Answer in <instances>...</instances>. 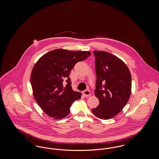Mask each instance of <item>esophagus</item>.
Returning <instances> with one entry per match:
<instances>
[{"label": "esophagus", "instance_id": "1", "mask_svg": "<svg viewBox=\"0 0 159 159\" xmlns=\"http://www.w3.org/2000/svg\"><path fill=\"white\" fill-rule=\"evenodd\" d=\"M83 93L84 97H89L91 95V92L89 90H85L83 91Z\"/></svg>", "mask_w": 159, "mask_h": 159}]
</instances>
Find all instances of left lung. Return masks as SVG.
I'll return each instance as SVG.
<instances>
[{"instance_id": "8db88e82", "label": "left lung", "mask_w": 159, "mask_h": 159, "mask_svg": "<svg viewBox=\"0 0 159 159\" xmlns=\"http://www.w3.org/2000/svg\"><path fill=\"white\" fill-rule=\"evenodd\" d=\"M93 53L97 74L94 92L99 104L92 111L99 119L108 120L119 113L128 102L131 75L125 63L113 54L99 51Z\"/></svg>"}]
</instances>
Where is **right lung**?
<instances>
[{
    "label": "right lung",
    "mask_w": 159,
    "mask_h": 159,
    "mask_svg": "<svg viewBox=\"0 0 159 159\" xmlns=\"http://www.w3.org/2000/svg\"><path fill=\"white\" fill-rule=\"evenodd\" d=\"M89 55V51L57 49L43 55L35 64L30 77L33 96L47 115L56 119L64 118L73 102L81 98L80 92L72 89L69 75L77 62Z\"/></svg>",
    "instance_id": "1"
}]
</instances>
